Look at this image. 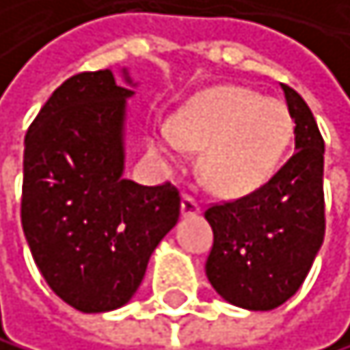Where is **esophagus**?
I'll return each instance as SVG.
<instances>
[{
  "instance_id": "obj_1",
  "label": "esophagus",
  "mask_w": 350,
  "mask_h": 350,
  "mask_svg": "<svg viewBox=\"0 0 350 350\" xmlns=\"http://www.w3.org/2000/svg\"><path fill=\"white\" fill-rule=\"evenodd\" d=\"M180 213H183V217H191V215H198L200 213V202L193 196H183Z\"/></svg>"
}]
</instances>
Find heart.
Returning a JSON list of instances; mask_svg holds the SVG:
<instances>
[{
	"instance_id": "heart-1",
	"label": "heart",
	"mask_w": 350,
	"mask_h": 350,
	"mask_svg": "<svg viewBox=\"0 0 350 350\" xmlns=\"http://www.w3.org/2000/svg\"><path fill=\"white\" fill-rule=\"evenodd\" d=\"M293 131L295 122L284 100L224 85L196 96L174 124H159L148 146L167 165L180 163L185 148H204V183L224 196H245L278 172Z\"/></svg>"
}]
</instances>
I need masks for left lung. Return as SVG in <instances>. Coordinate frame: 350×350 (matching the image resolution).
Masks as SVG:
<instances>
[{
	"mask_svg": "<svg viewBox=\"0 0 350 350\" xmlns=\"http://www.w3.org/2000/svg\"><path fill=\"white\" fill-rule=\"evenodd\" d=\"M297 152L260 189L204 211L206 278L228 304L273 310L299 291L325 237V142L308 103L282 83Z\"/></svg>",
	"mask_w": 350,
	"mask_h": 350,
	"instance_id": "1",
	"label": "left lung"
}]
</instances>
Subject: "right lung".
<instances>
[{
  "label": "right lung",
  "instance_id": "right-lung-1",
  "mask_svg": "<svg viewBox=\"0 0 350 350\" xmlns=\"http://www.w3.org/2000/svg\"><path fill=\"white\" fill-rule=\"evenodd\" d=\"M129 96L111 70L72 75L25 135L21 224L29 252L49 288L88 314L135 295L180 215L172 183L144 187L122 176Z\"/></svg>",
  "mask_w": 350,
  "mask_h": 350
}]
</instances>
